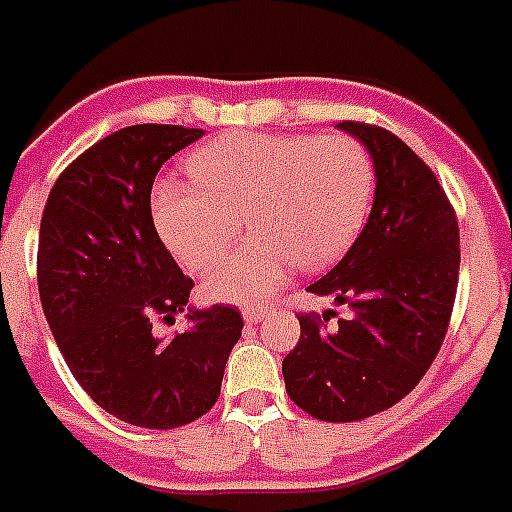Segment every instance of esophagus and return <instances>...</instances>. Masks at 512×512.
I'll list each match as a JSON object with an SVG mask.
<instances>
[{
    "mask_svg": "<svg viewBox=\"0 0 512 512\" xmlns=\"http://www.w3.org/2000/svg\"><path fill=\"white\" fill-rule=\"evenodd\" d=\"M268 310H265V307H244V321L249 323V326H252V323H260V321H265V318H268Z\"/></svg>",
    "mask_w": 512,
    "mask_h": 512,
    "instance_id": "obj_1",
    "label": "esophagus"
}]
</instances>
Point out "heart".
<instances>
[{
	"label": "heart",
	"mask_w": 512,
	"mask_h": 512,
	"mask_svg": "<svg viewBox=\"0 0 512 512\" xmlns=\"http://www.w3.org/2000/svg\"><path fill=\"white\" fill-rule=\"evenodd\" d=\"M191 184L162 181L152 213L173 255L215 268L242 231L252 239L207 278L218 302L260 305L297 265L315 273L352 247L371 213L376 170L352 136L231 131L186 157Z\"/></svg>",
	"instance_id": "b5f03b06"
}]
</instances>
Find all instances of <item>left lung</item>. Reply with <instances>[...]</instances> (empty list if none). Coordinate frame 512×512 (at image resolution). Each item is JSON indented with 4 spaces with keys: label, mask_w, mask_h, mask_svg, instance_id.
I'll return each mask as SVG.
<instances>
[{
    "label": "left lung",
    "mask_w": 512,
    "mask_h": 512,
    "mask_svg": "<svg viewBox=\"0 0 512 512\" xmlns=\"http://www.w3.org/2000/svg\"><path fill=\"white\" fill-rule=\"evenodd\" d=\"M373 157L376 197L363 234L321 281L318 297L350 318L299 313V342L284 357L289 400L328 423L363 421L418 386L442 347L460 270L458 218L434 170L400 136L344 120Z\"/></svg>",
    "instance_id": "obj_1"
}]
</instances>
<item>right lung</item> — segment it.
<instances>
[{
  "mask_svg": "<svg viewBox=\"0 0 512 512\" xmlns=\"http://www.w3.org/2000/svg\"><path fill=\"white\" fill-rule=\"evenodd\" d=\"M202 128H120L62 170L39 231L36 278L44 315L70 373L102 410L141 429H178L218 402L226 360L242 336L234 305L189 310L194 281L181 273L152 220L162 162Z\"/></svg>",
  "mask_w": 512,
  "mask_h": 512,
  "instance_id": "obj_1",
  "label": "right lung"
}]
</instances>
